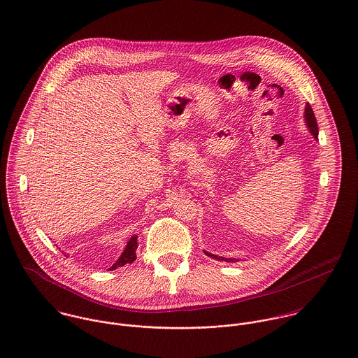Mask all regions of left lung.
Here are the masks:
<instances>
[{"mask_svg": "<svg viewBox=\"0 0 358 358\" xmlns=\"http://www.w3.org/2000/svg\"><path fill=\"white\" fill-rule=\"evenodd\" d=\"M305 121H306L307 128L310 131V134L314 136V139L317 141L318 139V127H317V120L314 117V113H313V108L311 106L306 103V107H305ZM204 254L209 257H213L216 260H224V262H238V259H234V257H222V256L213 255V254H209L204 251Z\"/></svg>", "mask_w": 358, "mask_h": 358, "instance_id": "1", "label": "left lung"}]
</instances>
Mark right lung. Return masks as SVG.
<instances>
[{"mask_svg":"<svg viewBox=\"0 0 358 358\" xmlns=\"http://www.w3.org/2000/svg\"><path fill=\"white\" fill-rule=\"evenodd\" d=\"M136 250H138V237L134 236L127 243L124 252L121 254V256L117 259V262L108 270H115L117 267H122V266H125L128 263L135 262V259H136Z\"/></svg>","mask_w":358,"mask_h":358,"instance_id":"1","label":"right lung"}]
</instances>
